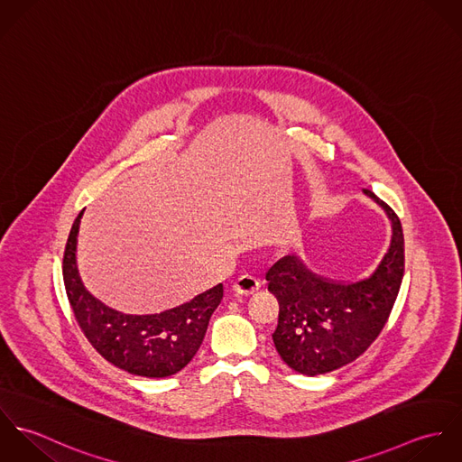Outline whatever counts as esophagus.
Masks as SVG:
<instances>
[{
  "label": "esophagus",
  "instance_id": "obj_1",
  "mask_svg": "<svg viewBox=\"0 0 462 462\" xmlns=\"http://www.w3.org/2000/svg\"><path fill=\"white\" fill-rule=\"evenodd\" d=\"M260 286H262V282H260V279L258 277H254V275H249V273H244V275H240L235 282H233V290H235V293L236 295H253V293H256L258 290H260Z\"/></svg>",
  "mask_w": 462,
  "mask_h": 462
}]
</instances>
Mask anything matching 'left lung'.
Instances as JSON below:
<instances>
[{
	"mask_svg": "<svg viewBox=\"0 0 462 462\" xmlns=\"http://www.w3.org/2000/svg\"><path fill=\"white\" fill-rule=\"evenodd\" d=\"M392 220V244L365 279L336 282L313 273L297 256H284L266 272L279 300L272 334L281 359L302 375H320L357 359L379 336L393 310L403 277V233L395 211L370 190Z\"/></svg>",
	"mask_w": 462,
	"mask_h": 462,
	"instance_id": "obj_1",
	"label": "left lung"
}]
</instances>
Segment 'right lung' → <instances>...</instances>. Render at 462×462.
I'll list each match as a JSON object with an SVG mask.
<instances>
[{
	"label": "right lung",
	"instance_id": "right-lung-1",
	"mask_svg": "<svg viewBox=\"0 0 462 462\" xmlns=\"http://www.w3.org/2000/svg\"><path fill=\"white\" fill-rule=\"evenodd\" d=\"M81 215L83 211L67 238L64 282L83 334L106 361L128 374L149 379L178 374L198 354L209 319L222 300V284L154 315H126L112 310L83 286L78 272L76 244Z\"/></svg>",
	"mask_w": 462,
	"mask_h": 462
}]
</instances>
